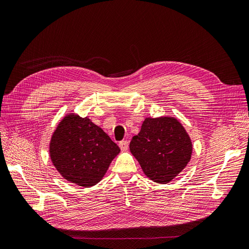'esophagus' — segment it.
Masks as SVG:
<instances>
[{
    "mask_svg": "<svg viewBox=\"0 0 249 249\" xmlns=\"http://www.w3.org/2000/svg\"><path fill=\"white\" fill-rule=\"evenodd\" d=\"M119 147L120 149L123 150V152H125V150H127V148H129V142H127L126 140H123L119 142Z\"/></svg>",
    "mask_w": 249,
    "mask_h": 249,
    "instance_id": "esophagus-1",
    "label": "esophagus"
}]
</instances>
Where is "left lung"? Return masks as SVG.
I'll return each mask as SVG.
<instances>
[{"mask_svg":"<svg viewBox=\"0 0 249 249\" xmlns=\"http://www.w3.org/2000/svg\"><path fill=\"white\" fill-rule=\"evenodd\" d=\"M130 150L149 179L167 184L190 162L193 145L178 118L146 117L138 135L132 138Z\"/></svg>","mask_w":249,"mask_h":249,"instance_id":"1","label":"left lung"}]
</instances>
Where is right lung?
<instances>
[{"mask_svg":"<svg viewBox=\"0 0 249 249\" xmlns=\"http://www.w3.org/2000/svg\"><path fill=\"white\" fill-rule=\"evenodd\" d=\"M51 161L67 182L89 188L100 183L120 148L89 117L67 113L50 140Z\"/></svg>","mask_w":249,"mask_h":249,"instance_id":"right-lung-1","label":"right lung"}]
</instances>
